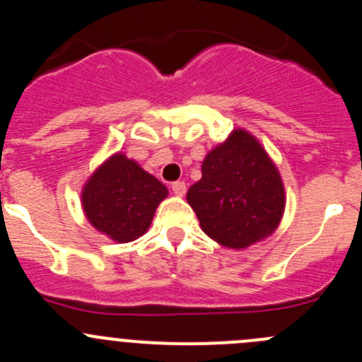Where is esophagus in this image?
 Listing matches in <instances>:
<instances>
[{"label":"esophagus","instance_id":"1","mask_svg":"<svg viewBox=\"0 0 362 362\" xmlns=\"http://www.w3.org/2000/svg\"><path fill=\"white\" fill-rule=\"evenodd\" d=\"M171 189H173V192L177 196H184L185 191H187V185H185L184 180H178V182H173V184H171Z\"/></svg>","mask_w":362,"mask_h":362}]
</instances>
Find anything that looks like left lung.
<instances>
[{
  "mask_svg": "<svg viewBox=\"0 0 362 362\" xmlns=\"http://www.w3.org/2000/svg\"><path fill=\"white\" fill-rule=\"evenodd\" d=\"M202 180L187 191L202 229L231 249H245L275 231L284 214V184L264 148L235 131L203 160Z\"/></svg>",
  "mask_w": 362,
  "mask_h": 362,
  "instance_id": "obj_1",
  "label": "left lung"
}]
</instances>
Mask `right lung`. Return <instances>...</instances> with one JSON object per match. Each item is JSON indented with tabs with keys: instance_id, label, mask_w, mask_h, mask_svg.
<instances>
[{
	"instance_id": "obj_1",
	"label": "right lung",
	"mask_w": 362,
	"mask_h": 362,
	"mask_svg": "<svg viewBox=\"0 0 362 362\" xmlns=\"http://www.w3.org/2000/svg\"><path fill=\"white\" fill-rule=\"evenodd\" d=\"M168 189L126 156H113L90 177L82 192L87 218L119 243L144 235Z\"/></svg>"
}]
</instances>
